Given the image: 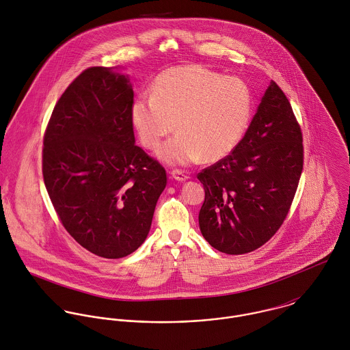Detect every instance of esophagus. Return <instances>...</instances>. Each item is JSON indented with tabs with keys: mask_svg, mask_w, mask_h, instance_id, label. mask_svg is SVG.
<instances>
[{
	"mask_svg": "<svg viewBox=\"0 0 350 350\" xmlns=\"http://www.w3.org/2000/svg\"><path fill=\"white\" fill-rule=\"evenodd\" d=\"M171 176L175 179V180H179V182H185V180H187L190 176L185 172V171H182V170H172L171 171Z\"/></svg>",
	"mask_w": 350,
	"mask_h": 350,
	"instance_id": "obj_1",
	"label": "esophagus"
}]
</instances>
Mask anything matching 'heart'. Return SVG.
Segmentation results:
<instances>
[{
  "mask_svg": "<svg viewBox=\"0 0 350 350\" xmlns=\"http://www.w3.org/2000/svg\"><path fill=\"white\" fill-rule=\"evenodd\" d=\"M250 114L245 82L198 64L163 71L153 82L152 96L139 97L132 106L133 125L147 150H159L176 122L178 135L159 153L175 165L229 154L244 137Z\"/></svg>",
  "mask_w": 350,
  "mask_h": 350,
  "instance_id": "b5f03b06",
  "label": "heart"
}]
</instances>
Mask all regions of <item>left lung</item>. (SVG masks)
<instances>
[{"mask_svg":"<svg viewBox=\"0 0 350 350\" xmlns=\"http://www.w3.org/2000/svg\"><path fill=\"white\" fill-rule=\"evenodd\" d=\"M303 170V136L276 82L264 93L240 144L197 175L204 189L200 228L228 254L264 245L283 225Z\"/></svg>","mask_w":350,"mask_h":350,"instance_id":"8db88e82","label":"left lung"}]
</instances>
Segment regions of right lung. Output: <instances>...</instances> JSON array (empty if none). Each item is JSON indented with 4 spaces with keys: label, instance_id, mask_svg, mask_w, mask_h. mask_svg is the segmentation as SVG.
I'll return each instance as SVG.
<instances>
[{
    "label": "right lung",
    "instance_id": "right-lung-1",
    "mask_svg": "<svg viewBox=\"0 0 350 350\" xmlns=\"http://www.w3.org/2000/svg\"><path fill=\"white\" fill-rule=\"evenodd\" d=\"M129 79L105 67L82 71L56 102L43 139V178L68 234L85 250L120 258L148 236L164 167L135 144Z\"/></svg>",
    "mask_w": 350,
    "mask_h": 350
}]
</instances>
